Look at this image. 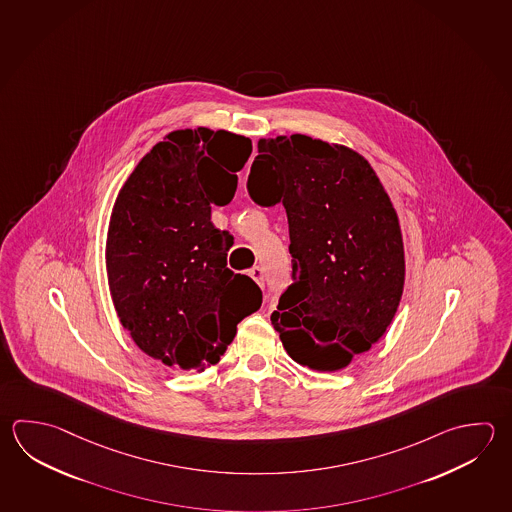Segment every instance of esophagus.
<instances>
[{
  "mask_svg": "<svg viewBox=\"0 0 512 512\" xmlns=\"http://www.w3.org/2000/svg\"><path fill=\"white\" fill-rule=\"evenodd\" d=\"M251 279L255 280L259 286H264V270L261 266H253L250 270Z\"/></svg>",
  "mask_w": 512,
  "mask_h": 512,
  "instance_id": "esophagus-1",
  "label": "esophagus"
}]
</instances>
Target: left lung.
<instances>
[{"label": "left lung", "instance_id": "8db88e82", "mask_svg": "<svg viewBox=\"0 0 512 512\" xmlns=\"http://www.w3.org/2000/svg\"><path fill=\"white\" fill-rule=\"evenodd\" d=\"M248 193L282 204L291 284L271 322L295 362L335 371L386 333L404 290L395 208L366 159L308 135L259 141Z\"/></svg>", "mask_w": 512, "mask_h": 512}]
</instances>
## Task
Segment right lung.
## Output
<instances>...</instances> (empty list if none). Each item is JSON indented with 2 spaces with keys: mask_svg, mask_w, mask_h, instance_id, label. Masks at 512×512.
<instances>
[{
  "mask_svg": "<svg viewBox=\"0 0 512 512\" xmlns=\"http://www.w3.org/2000/svg\"><path fill=\"white\" fill-rule=\"evenodd\" d=\"M244 135L208 128L166 135L117 195L107 239L110 293L123 328L164 366L219 362L262 291L226 266L233 237L212 224L248 161Z\"/></svg>",
  "mask_w": 512,
  "mask_h": 512,
  "instance_id": "right-lung-1",
  "label": "right lung"
}]
</instances>
